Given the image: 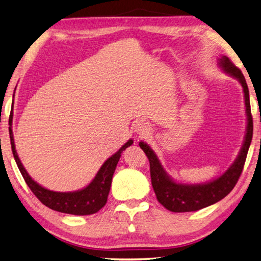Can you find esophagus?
<instances>
[{
	"instance_id": "obj_1",
	"label": "esophagus",
	"mask_w": 261,
	"mask_h": 261,
	"mask_svg": "<svg viewBox=\"0 0 261 261\" xmlns=\"http://www.w3.org/2000/svg\"><path fill=\"white\" fill-rule=\"evenodd\" d=\"M135 132H136V134L139 135L140 137H144V136H147V135L150 134L151 127H150L149 124H147L146 121L141 120L139 122H136Z\"/></svg>"
}]
</instances>
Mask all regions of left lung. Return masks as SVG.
Segmentation results:
<instances>
[{
	"label": "left lung",
	"instance_id": "8db88e82",
	"mask_svg": "<svg viewBox=\"0 0 261 261\" xmlns=\"http://www.w3.org/2000/svg\"><path fill=\"white\" fill-rule=\"evenodd\" d=\"M218 66L222 70L228 73L240 82L243 87L245 112H247V133H245L243 145L238 158L232 164V166L219 176L218 178L210 180L204 184H180L176 183L170 176L166 173L162 167L158 156L153 150L144 142H140V147L144 151L147 159L150 161V174L152 188L154 190L159 202L166 209L173 213H189V211H196L218 202L224 199L230 191L237 185L238 180L242 174L245 159L249 151L250 144L252 140L253 133V120L251 115V107H250L249 90L247 82L242 71L229 60L227 57L223 56L218 59Z\"/></svg>",
	"mask_w": 261,
	"mask_h": 261
}]
</instances>
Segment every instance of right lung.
<instances>
[{"label": "right lung", "mask_w": 261, "mask_h": 261, "mask_svg": "<svg viewBox=\"0 0 261 261\" xmlns=\"http://www.w3.org/2000/svg\"><path fill=\"white\" fill-rule=\"evenodd\" d=\"M12 112L10 114L9 118V133L10 141H11V149L14 156V160L17 162L19 170L23 177L24 181L28 185V188L35 194L36 198L41 202L52 210L59 211L63 214H70L77 216H86L92 215L103 208L107 203L108 195L111 188L112 176L116 170L118 161H119L122 151H125L127 147L133 144V140L122 145L114 155H111L105 164L101 166V168L97 171L90 184L86 188L78 190L75 192H54L50 191L36 183L31 176L28 175L26 169L23 168L20 159L17 154L16 146H14L13 133H12Z\"/></svg>", "instance_id": "obj_1"}]
</instances>
